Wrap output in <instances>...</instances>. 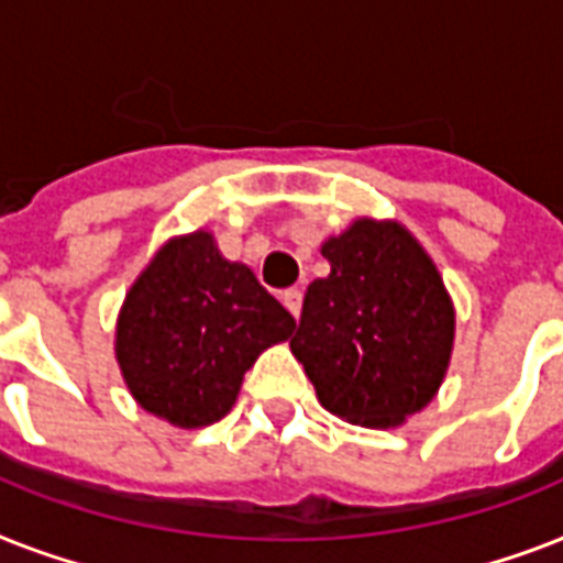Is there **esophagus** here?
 <instances>
[{
	"label": "esophagus",
	"instance_id": "1",
	"mask_svg": "<svg viewBox=\"0 0 563 563\" xmlns=\"http://www.w3.org/2000/svg\"><path fill=\"white\" fill-rule=\"evenodd\" d=\"M280 300H283V307L289 309L291 316H295V318L300 316V307H303V295H300L298 289H286L280 295Z\"/></svg>",
	"mask_w": 563,
	"mask_h": 563
}]
</instances>
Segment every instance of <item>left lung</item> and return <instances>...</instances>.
I'll list each match as a JSON object with an SVG mask.
<instances>
[{
  "mask_svg": "<svg viewBox=\"0 0 563 563\" xmlns=\"http://www.w3.org/2000/svg\"><path fill=\"white\" fill-rule=\"evenodd\" d=\"M321 254L330 274L309 283L291 353L327 411L360 427H402L444 383L453 298L400 221L362 216L324 239Z\"/></svg>",
  "mask_w": 563,
  "mask_h": 563,
  "instance_id": "obj_1",
  "label": "left lung"
}]
</instances>
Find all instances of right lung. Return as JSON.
<instances>
[{"mask_svg":"<svg viewBox=\"0 0 563 563\" xmlns=\"http://www.w3.org/2000/svg\"><path fill=\"white\" fill-rule=\"evenodd\" d=\"M295 318L230 263L210 230L172 236L131 283L117 318L119 371L148 415L201 429L233 409L245 371L286 342Z\"/></svg>","mask_w":563,"mask_h":563,"instance_id":"right-lung-1","label":"right lung"}]
</instances>
